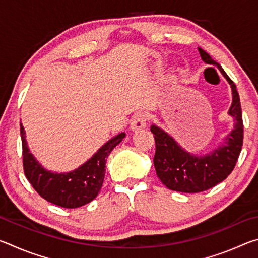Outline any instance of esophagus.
Returning <instances> with one entry per match:
<instances>
[{
    "label": "esophagus",
    "mask_w": 258,
    "mask_h": 258,
    "mask_svg": "<svg viewBox=\"0 0 258 258\" xmlns=\"http://www.w3.org/2000/svg\"><path fill=\"white\" fill-rule=\"evenodd\" d=\"M147 126V115L143 112H137L131 120L130 128L132 131H138L145 128Z\"/></svg>",
    "instance_id": "esophagus-1"
}]
</instances>
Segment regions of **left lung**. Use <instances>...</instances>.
<instances>
[{
    "label": "left lung",
    "instance_id": "obj_1",
    "mask_svg": "<svg viewBox=\"0 0 258 258\" xmlns=\"http://www.w3.org/2000/svg\"><path fill=\"white\" fill-rule=\"evenodd\" d=\"M198 51L204 62L218 68L231 85L232 104L229 115L233 117L234 125L221 146L202 156L187 152L164 130L151 125L150 130L156 141L154 165L157 176L169 190L185 194L206 191L224 181L237 164L243 141L241 104L235 84L206 51L200 47Z\"/></svg>",
    "mask_w": 258,
    "mask_h": 258
}]
</instances>
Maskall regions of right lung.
Segmentation results:
<instances>
[{
  "label": "right lung",
  "mask_w": 258,
  "mask_h": 258,
  "mask_svg": "<svg viewBox=\"0 0 258 258\" xmlns=\"http://www.w3.org/2000/svg\"><path fill=\"white\" fill-rule=\"evenodd\" d=\"M20 134L26 177L42 198L63 208L84 206L97 197L104 180L108 156L125 138L124 132L113 137L77 169L69 173H53L46 171L29 151L21 124Z\"/></svg>",
  "instance_id": "add662e5"
}]
</instances>
